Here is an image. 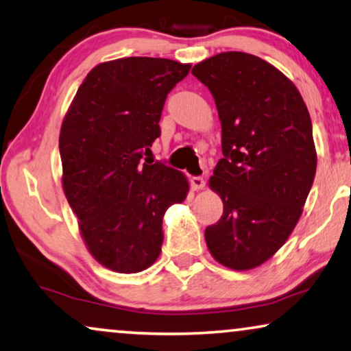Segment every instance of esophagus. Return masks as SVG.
I'll use <instances>...</instances> for the list:
<instances>
[{"instance_id":"34e87169","label":"esophagus","mask_w":351,"mask_h":351,"mask_svg":"<svg viewBox=\"0 0 351 351\" xmlns=\"http://www.w3.org/2000/svg\"><path fill=\"white\" fill-rule=\"evenodd\" d=\"M191 186L194 191H199V189H204L205 187V178L204 176H194L191 180Z\"/></svg>"}]
</instances>
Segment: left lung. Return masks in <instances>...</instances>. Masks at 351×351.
<instances>
[{
  "instance_id": "left-lung-1",
  "label": "left lung",
  "mask_w": 351,
  "mask_h": 351,
  "mask_svg": "<svg viewBox=\"0 0 351 351\" xmlns=\"http://www.w3.org/2000/svg\"><path fill=\"white\" fill-rule=\"evenodd\" d=\"M215 98L223 159L210 187L224 211L205 230L213 258L250 270L288 240L317 171L312 121L293 82L263 58L223 52L192 68Z\"/></svg>"
}]
</instances>
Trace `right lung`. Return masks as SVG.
Here are the masks:
<instances>
[{
	"instance_id": "obj_1",
	"label": "right lung",
	"mask_w": 351,
	"mask_h": 351,
	"mask_svg": "<svg viewBox=\"0 0 351 351\" xmlns=\"http://www.w3.org/2000/svg\"><path fill=\"white\" fill-rule=\"evenodd\" d=\"M189 70L169 58L100 63L63 119V191L90 254L114 272H141L159 258L165 211L189 191L181 171L145 159L167 95Z\"/></svg>"
}]
</instances>
